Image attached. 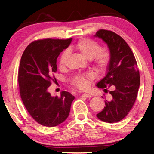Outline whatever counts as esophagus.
I'll list each match as a JSON object with an SVG mask.
<instances>
[{
  "instance_id": "obj_1",
  "label": "esophagus",
  "mask_w": 154,
  "mask_h": 154,
  "mask_svg": "<svg viewBox=\"0 0 154 154\" xmlns=\"http://www.w3.org/2000/svg\"><path fill=\"white\" fill-rule=\"evenodd\" d=\"M82 97H84V98H90L91 95L88 94H82Z\"/></svg>"
}]
</instances>
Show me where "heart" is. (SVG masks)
Masks as SVG:
<instances>
[{
    "label": "heart",
    "instance_id": "heart-1",
    "mask_svg": "<svg viewBox=\"0 0 154 154\" xmlns=\"http://www.w3.org/2000/svg\"><path fill=\"white\" fill-rule=\"evenodd\" d=\"M98 44L88 38H82L71 47L68 51H64L58 59V66L60 69L66 66V60L69 56V51H75L79 53L83 58L90 60L92 66L99 73L105 72L111 62V55L108 51L100 49ZM94 79L92 73L88 72L85 75H76L72 80L71 84L79 90H86L90 83Z\"/></svg>",
    "mask_w": 154,
    "mask_h": 154
}]
</instances>
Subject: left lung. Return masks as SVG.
Returning <instances> with one entry per match:
<instances>
[{"mask_svg": "<svg viewBox=\"0 0 154 154\" xmlns=\"http://www.w3.org/2000/svg\"><path fill=\"white\" fill-rule=\"evenodd\" d=\"M107 44L111 62L106 76L96 86L107 92L111 100H105V106L96 115L97 118L107 123H115L126 117L133 106L140 85L139 71L131 49L120 36L110 30H99L94 35Z\"/></svg>", "mask_w": 154, "mask_h": 154, "instance_id": "8db88e82", "label": "left lung"}]
</instances>
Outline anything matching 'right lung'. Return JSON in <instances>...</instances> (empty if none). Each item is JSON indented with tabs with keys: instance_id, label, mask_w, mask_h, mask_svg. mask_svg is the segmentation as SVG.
<instances>
[{
	"instance_id": "right-lung-1",
	"label": "right lung",
	"mask_w": 154,
	"mask_h": 154,
	"mask_svg": "<svg viewBox=\"0 0 154 154\" xmlns=\"http://www.w3.org/2000/svg\"><path fill=\"white\" fill-rule=\"evenodd\" d=\"M72 38L35 41L21 58L18 82L20 96L31 117L42 126L54 127L69 116L75 96L62 91L60 97L48 92L51 82H56L57 58L71 44Z\"/></svg>"
}]
</instances>
